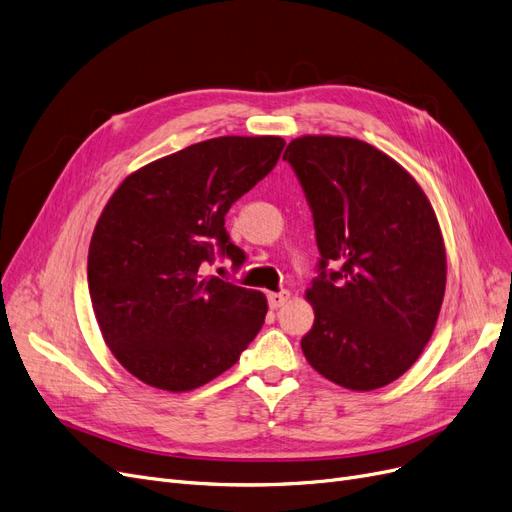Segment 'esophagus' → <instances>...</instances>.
<instances>
[{
	"label": "esophagus",
	"mask_w": 512,
	"mask_h": 512,
	"mask_svg": "<svg viewBox=\"0 0 512 512\" xmlns=\"http://www.w3.org/2000/svg\"><path fill=\"white\" fill-rule=\"evenodd\" d=\"M289 297H291V293H289V291L270 293V295H268V304H270V308H272V310H278V308H282V306L287 304Z\"/></svg>",
	"instance_id": "esophagus-1"
}]
</instances>
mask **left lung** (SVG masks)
<instances>
[{"mask_svg":"<svg viewBox=\"0 0 512 512\" xmlns=\"http://www.w3.org/2000/svg\"><path fill=\"white\" fill-rule=\"evenodd\" d=\"M282 158L304 187L320 251L301 350L333 384L388 386L418 361L441 312L447 257L434 208L399 162L365 141L304 135Z\"/></svg>","mask_w":512,"mask_h":512,"instance_id":"obj_1","label":"left lung"}]
</instances>
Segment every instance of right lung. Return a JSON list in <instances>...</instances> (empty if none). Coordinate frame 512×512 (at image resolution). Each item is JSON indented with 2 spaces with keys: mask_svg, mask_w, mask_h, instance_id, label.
Listing matches in <instances>:
<instances>
[{
  "mask_svg": "<svg viewBox=\"0 0 512 512\" xmlns=\"http://www.w3.org/2000/svg\"><path fill=\"white\" fill-rule=\"evenodd\" d=\"M282 137H217L149 162L105 204L88 249V289L105 344L143 384L187 392L236 365L268 312L261 291L204 263L244 253L225 213L276 166Z\"/></svg>",
  "mask_w": 512,
  "mask_h": 512,
  "instance_id": "add662e5",
  "label": "right lung"
}]
</instances>
